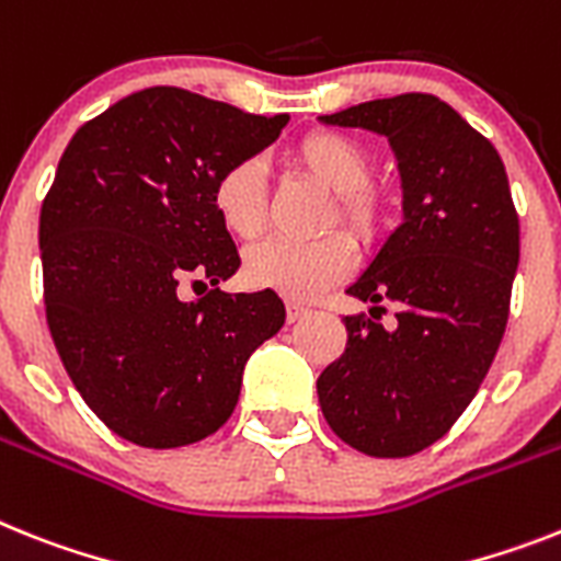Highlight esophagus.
Instances as JSON below:
<instances>
[{
    "instance_id": "esophagus-1",
    "label": "esophagus",
    "mask_w": 561,
    "mask_h": 561,
    "mask_svg": "<svg viewBox=\"0 0 561 561\" xmlns=\"http://www.w3.org/2000/svg\"><path fill=\"white\" fill-rule=\"evenodd\" d=\"M310 310L299 302H288V322H299V319L308 317Z\"/></svg>"
}]
</instances>
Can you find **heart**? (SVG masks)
<instances>
[{
    "instance_id": "1",
    "label": "heart",
    "mask_w": 561,
    "mask_h": 561,
    "mask_svg": "<svg viewBox=\"0 0 561 561\" xmlns=\"http://www.w3.org/2000/svg\"><path fill=\"white\" fill-rule=\"evenodd\" d=\"M294 162L305 173L336 193L339 219L362 242L379 237L388 219V199L368 182L370 153L356 139L336 130H313L290 150ZM214 210L228 233L253 239L265 230V168L259 159H239L228 164L210 191ZM356 262L351 239L345 233H328L319 239H265L244 253V279L253 288L276 290L288 299H317L322 290L345 279Z\"/></svg>"
}]
</instances>
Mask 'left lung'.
I'll list each match as a JSON object with an SVG mask.
<instances>
[{
	"label": "left lung",
	"instance_id": "left-lung-1",
	"mask_svg": "<svg viewBox=\"0 0 561 561\" xmlns=\"http://www.w3.org/2000/svg\"><path fill=\"white\" fill-rule=\"evenodd\" d=\"M388 139L402 179V225L347 294L397 302L385 328L345 317L347 345L317 379L328 425L368 456H413L450 431L499 351L519 265V216L505 164L431 93L374 99L319 116Z\"/></svg>",
	"mask_w": 561,
	"mask_h": 561
}]
</instances>
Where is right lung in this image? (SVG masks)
Masks as SVG:
<instances>
[{"label":"right lung","instance_id":"obj_1","mask_svg":"<svg viewBox=\"0 0 561 561\" xmlns=\"http://www.w3.org/2000/svg\"><path fill=\"white\" fill-rule=\"evenodd\" d=\"M285 125L182 88H145L65 148L39 214L48 328L70 382L122 439L164 450L219 431L244 362L285 324L273 290L216 288L242 262L210 199L216 176ZM182 280L215 290L185 304Z\"/></svg>","mask_w":561,"mask_h":561}]
</instances>
